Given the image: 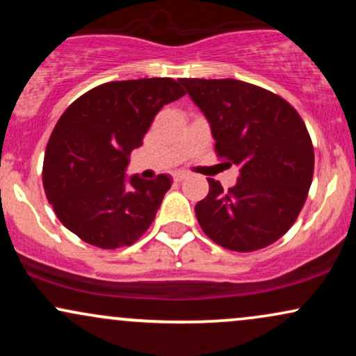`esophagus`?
Returning <instances> with one entry per match:
<instances>
[{
    "label": "esophagus",
    "instance_id": "obj_1",
    "mask_svg": "<svg viewBox=\"0 0 356 356\" xmlns=\"http://www.w3.org/2000/svg\"><path fill=\"white\" fill-rule=\"evenodd\" d=\"M172 177H174V182H182L184 179L187 177V174L186 172H175Z\"/></svg>",
    "mask_w": 356,
    "mask_h": 356
}]
</instances>
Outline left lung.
<instances>
[{"label":"left lung","mask_w":356,"mask_h":356,"mask_svg":"<svg viewBox=\"0 0 356 356\" xmlns=\"http://www.w3.org/2000/svg\"><path fill=\"white\" fill-rule=\"evenodd\" d=\"M179 81L209 120L218 157L241 169L229 191L207 179L209 194L195 204L202 231L231 251L269 246L295 224L313 181L303 118L280 95L246 81Z\"/></svg>","instance_id":"8db88e82"}]
</instances>
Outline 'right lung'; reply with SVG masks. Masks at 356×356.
Returning a JSON list of instances; mask_svg holds the SVG:
<instances>
[{"label": "right lung", "instance_id": "1", "mask_svg": "<svg viewBox=\"0 0 356 356\" xmlns=\"http://www.w3.org/2000/svg\"><path fill=\"white\" fill-rule=\"evenodd\" d=\"M184 95L174 79L108 81L65 110L44 152L43 187L67 229L102 249L130 246L149 229L170 177L127 181L125 167L159 110Z\"/></svg>", "mask_w": 356, "mask_h": 356}]
</instances>
